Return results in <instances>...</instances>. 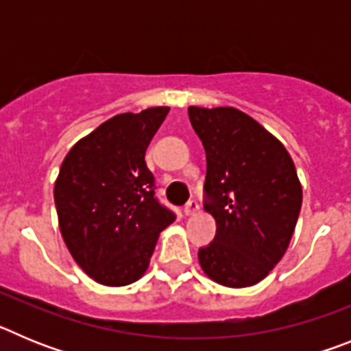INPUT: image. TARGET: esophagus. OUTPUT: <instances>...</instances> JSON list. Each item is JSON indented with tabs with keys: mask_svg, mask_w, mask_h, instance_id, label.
Masks as SVG:
<instances>
[{
	"mask_svg": "<svg viewBox=\"0 0 351 351\" xmlns=\"http://www.w3.org/2000/svg\"><path fill=\"white\" fill-rule=\"evenodd\" d=\"M198 209H200V204H198L197 200H195V198L188 200V202H186V206H184V213L188 214V216H191V214L198 213Z\"/></svg>",
	"mask_w": 351,
	"mask_h": 351,
	"instance_id": "1",
	"label": "esophagus"
}]
</instances>
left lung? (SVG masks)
<instances>
[{
    "label": "left lung",
    "instance_id": "left-lung-1",
    "mask_svg": "<svg viewBox=\"0 0 351 351\" xmlns=\"http://www.w3.org/2000/svg\"><path fill=\"white\" fill-rule=\"evenodd\" d=\"M206 149L204 209L216 219L213 243L198 250L210 280L256 285L283 258L295 230L302 188L290 154L253 117L232 107L188 108Z\"/></svg>",
    "mask_w": 351,
    "mask_h": 351
}]
</instances>
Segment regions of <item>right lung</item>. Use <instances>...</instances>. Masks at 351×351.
I'll return each mask as SVG.
<instances>
[{
  "label": "right lung",
  "instance_id": "1",
  "mask_svg": "<svg viewBox=\"0 0 351 351\" xmlns=\"http://www.w3.org/2000/svg\"><path fill=\"white\" fill-rule=\"evenodd\" d=\"M169 107L119 114L80 138L61 163L54 202L61 235L89 278L125 287L145 272L176 213L154 197L145 149Z\"/></svg>",
  "mask_w": 351,
  "mask_h": 351
}]
</instances>
